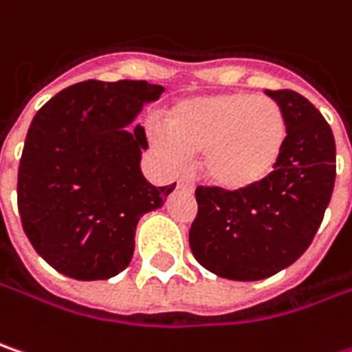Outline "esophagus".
<instances>
[{"instance_id":"34e87169","label":"esophagus","mask_w":352,"mask_h":352,"mask_svg":"<svg viewBox=\"0 0 352 352\" xmlns=\"http://www.w3.org/2000/svg\"><path fill=\"white\" fill-rule=\"evenodd\" d=\"M177 187H179V189H183V191H189V193H193V191H195V183H193L189 177H179Z\"/></svg>"}]
</instances>
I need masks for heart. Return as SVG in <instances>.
I'll use <instances>...</instances> for the list:
<instances>
[{
  "mask_svg": "<svg viewBox=\"0 0 352 352\" xmlns=\"http://www.w3.org/2000/svg\"><path fill=\"white\" fill-rule=\"evenodd\" d=\"M289 125L277 101L255 94H207L175 101L153 135L171 159L203 155L205 179L223 191H249L273 175Z\"/></svg>",
  "mask_w": 352,
  "mask_h": 352,
  "instance_id": "obj_1",
  "label": "heart"
}]
</instances>
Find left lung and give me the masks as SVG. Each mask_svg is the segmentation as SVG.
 I'll use <instances>...</instances> for the list:
<instances>
[{"instance_id":"obj_1","label":"left lung","mask_w":352,"mask_h":352,"mask_svg":"<svg viewBox=\"0 0 352 352\" xmlns=\"http://www.w3.org/2000/svg\"><path fill=\"white\" fill-rule=\"evenodd\" d=\"M265 94L289 125L279 167L249 191H195L199 211L189 245L223 279H267L293 265L313 243L335 187V137L319 109L291 89Z\"/></svg>"}]
</instances>
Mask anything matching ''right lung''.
I'll return each instance as SVG.
<instances>
[{
  "instance_id": "add662e5",
  "label": "right lung",
  "mask_w": 352,
  "mask_h": 352,
  "mask_svg": "<svg viewBox=\"0 0 352 352\" xmlns=\"http://www.w3.org/2000/svg\"><path fill=\"white\" fill-rule=\"evenodd\" d=\"M161 94L147 81L91 79L59 91L33 117L17 207L33 249L61 275L101 280L127 269L139 219L175 189L141 173L147 137L133 121Z\"/></svg>"
}]
</instances>
